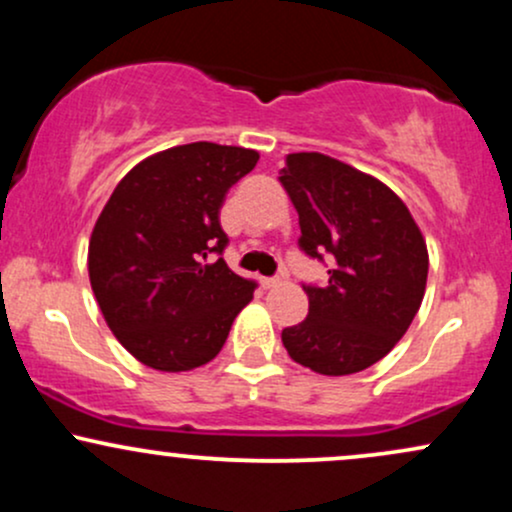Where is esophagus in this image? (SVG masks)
<instances>
[{
  "label": "esophagus",
  "mask_w": 512,
  "mask_h": 512,
  "mask_svg": "<svg viewBox=\"0 0 512 512\" xmlns=\"http://www.w3.org/2000/svg\"><path fill=\"white\" fill-rule=\"evenodd\" d=\"M260 284H262V289H274V286L279 284V279H276V276H262Z\"/></svg>",
  "instance_id": "obj_1"
}]
</instances>
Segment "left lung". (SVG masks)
<instances>
[{
  "label": "left lung",
  "mask_w": 512,
  "mask_h": 512,
  "mask_svg": "<svg viewBox=\"0 0 512 512\" xmlns=\"http://www.w3.org/2000/svg\"><path fill=\"white\" fill-rule=\"evenodd\" d=\"M279 182L298 211L305 255H332L330 281L303 286L308 317L281 332L296 363L351 375L392 351L426 291V240L385 182L317 151L286 156Z\"/></svg>",
  "instance_id": "left-lung-1"
}]
</instances>
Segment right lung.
Instances as JSON below:
<instances>
[{"label": "right lung", "mask_w": 512, "mask_h": 512, "mask_svg": "<svg viewBox=\"0 0 512 512\" xmlns=\"http://www.w3.org/2000/svg\"><path fill=\"white\" fill-rule=\"evenodd\" d=\"M260 154L195 142L144 158L117 182L88 243V276L101 313L144 366L180 373L221 351L255 281L223 262L226 192ZM209 254H219L214 263Z\"/></svg>", "instance_id": "1"}]
</instances>
